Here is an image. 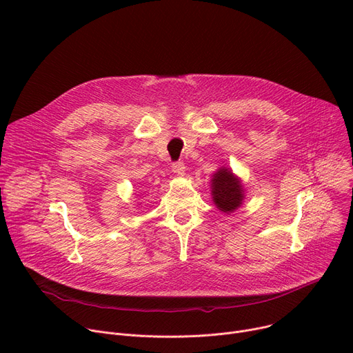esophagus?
I'll use <instances>...</instances> for the list:
<instances>
[{
	"label": "esophagus",
	"instance_id": "obj_1",
	"mask_svg": "<svg viewBox=\"0 0 353 353\" xmlns=\"http://www.w3.org/2000/svg\"><path fill=\"white\" fill-rule=\"evenodd\" d=\"M172 170H173V173L177 174V176H184V172H185L184 163L180 161V160H179V161H174L173 166H172Z\"/></svg>",
	"mask_w": 353,
	"mask_h": 353
}]
</instances>
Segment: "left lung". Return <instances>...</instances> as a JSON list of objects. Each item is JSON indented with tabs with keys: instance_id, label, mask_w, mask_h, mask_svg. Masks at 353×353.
<instances>
[{
	"instance_id": "1",
	"label": "left lung",
	"mask_w": 353,
	"mask_h": 353,
	"mask_svg": "<svg viewBox=\"0 0 353 353\" xmlns=\"http://www.w3.org/2000/svg\"><path fill=\"white\" fill-rule=\"evenodd\" d=\"M211 194H213V200L216 205L224 211V213H231V211L237 210L244 199L243 196V185L237 177L228 169H220L213 180H211Z\"/></svg>"
}]
</instances>
